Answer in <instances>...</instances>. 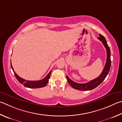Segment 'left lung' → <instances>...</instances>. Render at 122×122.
<instances>
[{
    "mask_svg": "<svg viewBox=\"0 0 122 122\" xmlns=\"http://www.w3.org/2000/svg\"><path fill=\"white\" fill-rule=\"evenodd\" d=\"M100 37H98V39L102 42L103 44L104 47H105L107 50V61L106 63L105 66L102 71L101 74L98 76L97 78L94 79L90 81L85 84H79L74 82L73 81L70 79L66 76L67 80L69 84L71 85V86L73 88L77 89L79 91H90L92 89H94L96 87H97L99 85L102 83V82L105 79L109 73V72L110 71V66H111V59H110V50L109 47L107 42V41L105 39L104 36H102L101 34H99Z\"/></svg>",
    "mask_w": 122,
    "mask_h": 122,
    "instance_id": "obj_1",
    "label": "left lung"
}]
</instances>
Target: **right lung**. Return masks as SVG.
Returning <instances> with one entry per match:
<instances>
[{
	"instance_id": "obj_1",
	"label": "right lung",
	"mask_w": 122,
	"mask_h": 122,
	"mask_svg": "<svg viewBox=\"0 0 122 122\" xmlns=\"http://www.w3.org/2000/svg\"><path fill=\"white\" fill-rule=\"evenodd\" d=\"M10 65H11L12 69L13 70V71L14 75L15 76L17 80L19 81V82H20V84H22L23 86L25 87H27V88H41V87H43L44 86H46V84H48L49 78L50 77L51 71H50V72H49V73L48 74V75H47L46 77L41 80H38V81L26 80L20 77V76H19L18 74L14 72L13 68L11 64V61H10Z\"/></svg>"
}]
</instances>
